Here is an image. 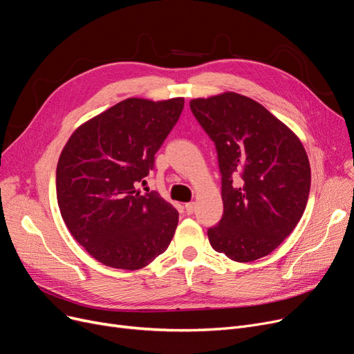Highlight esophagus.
I'll return each mask as SVG.
<instances>
[{"label": "esophagus", "instance_id": "esophagus-1", "mask_svg": "<svg viewBox=\"0 0 354 354\" xmlns=\"http://www.w3.org/2000/svg\"><path fill=\"white\" fill-rule=\"evenodd\" d=\"M194 211H195V204H194V203H188V204H185V212H187L188 215L194 214Z\"/></svg>", "mask_w": 354, "mask_h": 354}]
</instances>
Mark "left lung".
Wrapping results in <instances>:
<instances>
[{"mask_svg": "<svg viewBox=\"0 0 354 354\" xmlns=\"http://www.w3.org/2000/svg\"><path fill=\"white\" fill-rule=\"evenodd\" d=\"M191 111L215 145L224 212L209 244L236 262L274 250L301 220L311 187L298 137L263 105L225 92L192 100Z\"/></svg>", "mask_w": 354, "mask_h": 354, "instance_id": "8db88e82", "label": "left lung"}]
</instances>
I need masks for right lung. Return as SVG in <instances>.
<instances>
[{
    "instance_id": "1",
    "label": "right lung",
    "mask_w": 354,
    "mask_h": 354,
    "mask_svg": "<svg viewBox=\"0 0 354 354\" xmlns=\"http://www.w3.org/2000/svg\"><path fill=\"white\" fill-rule=\"evenodd\" d=\"M183 102L121 101L82 124L60 153V214L75 240L105 266L142 269L171 244L178 211L156 191L136 187L155 169Z\"/></svg>"
}]
</instances>
